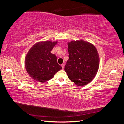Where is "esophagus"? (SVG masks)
Here are the masks:
<instances>
[{"label": "esophagus", "instance_id": "1", "mask_svg": "<svg viewBox=\"0 0 124 124\" xmlns=\"http://www.w3.org/2000/svg\"><path fill=\"white\" fill-rule=\"evenodd\" d=\"M62 69H64V67H65V64H62Z\"/></svg>", "mask_w": 124, "mask_h": 124}]
</instances>
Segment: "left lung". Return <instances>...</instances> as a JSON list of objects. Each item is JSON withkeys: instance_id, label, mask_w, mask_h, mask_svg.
I'll return each instance as SVG.
<instances>
[{"instance_id": "1", "label": "left lung", "mask_w": 124, "mask_h": 124, "mask_svg": "<svg viewBox=\"0 0 124 124\" xmlns=\"http://www.w3.org/2000/svg\"><path fill=\"white\" fill-rule=\"evenodd\" d=\"M69 59L65 66L68 78L78 86H83L92 81L99 66L98 51L92 44L83 40L68 43Z\"/></svg>"}]
</instances>
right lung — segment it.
Wrapping results in <instances>:
<instances>
[{
	"instance_id": "obj_1",
	"label": "right lung",
	"mask_w": 124,
	"mask_h": 124,
	"mask_svg": "<svg viewBox=\"0 0 124 124\" xmlns=\"http://www.w3.org/2000/svg\"><path fill=\"white\" fill-rule=\"evenodd\" d=\"M57 43L50 41L38 42L27 53L25 66L27 73L34 80L44 83L62 69L58 64L56 55L51 53Z\"/></svg>"
}]
</instances>
